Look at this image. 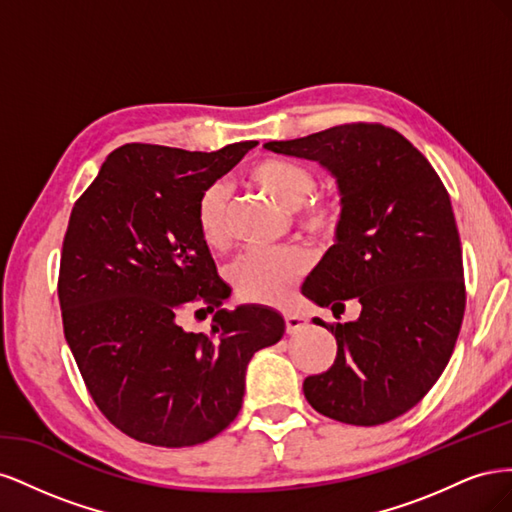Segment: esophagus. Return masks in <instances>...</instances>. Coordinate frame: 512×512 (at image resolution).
Masks as SVG:
<instances>
[{"instance_id":"1","label":"esophagus","mask_w":512,"mask_h":512,"mask_svg":"<svg viewBox=\"0 0 512 512\" xmlns=\"http://www.w3.org/2000/svg\"><path fill=\"white\" fill-rule=\"evenodd\" d=\"M284 322H286V333H299L307 327V318H303L301 314L294 312H284Z\"/></svg>"}]
</instances>
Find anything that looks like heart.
<instances>
[{"instance_id": "heart-1", "label": "heart", "mask_w": 512, "mask_h": 512, "mask_svg": "<svg viewBox=\"0 0 512 512\" xmlns=\"http://www.w3.org/2000/svg\"><path fill=\"white\" fill-rule=\"evenodd\" d=\"M245 181L267 194L282 209L294 211L297 226L318 243L339 237L346 224V203L337 192H314L318 179L312 168L286 158H262L245 170ZM196 230L211 252H224L228 235V192L213 183L196 203ZM309 269L301 247L247 252L232 262L230 284L243 301L282 303Z\"/></svg>"}]
</instances>
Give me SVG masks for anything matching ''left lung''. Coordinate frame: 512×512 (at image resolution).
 <instances>
[{"mask_svg": "<svg viewBox=\"0 0 512 512\" xmlns=\"http://www.w3.org/2000/svg\"><path fill=\"white\" fill-rule=\"evenodd\" d=\"M269 151L316 160L346 203L337 243L303 294L333 316V365L303 382L312 408L346 425H382L421 401L455 350L466 312L461 241L442 179L406 136L382 123H344Z\"/></svg>", "mask_w": 512, "mask_h": 512, "instance_id": "obj_1", "label": "left lung"}]
</instances>
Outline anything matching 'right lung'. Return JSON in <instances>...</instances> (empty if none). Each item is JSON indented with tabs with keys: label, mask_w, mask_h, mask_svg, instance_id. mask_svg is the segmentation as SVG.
Masks as SVG:
<instances>
[{
	"label": "right lung",
	"mask_w": 512,
	"mask_h": 512,
	"mask_svg": "<svg viewBox=\"0 0 512 512\" xmlns=\"http://www.w3.org/2000/svg\"><path fill=\"white\" fill-rule=\"evenodd\" d=\"M252 147L128 143L72 207L57 282L64 335L98 410L138 442L218 436L241 410L254 352L284 335L273 309H222L230 288L196 230L198 196ZM185 311H215L210 335L185 332Z\"/></svg>",
	"instance_id": "obj_1"
}]
</instances>
